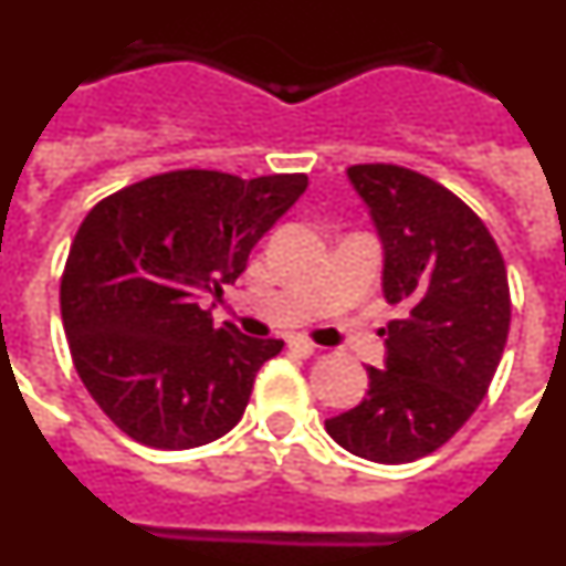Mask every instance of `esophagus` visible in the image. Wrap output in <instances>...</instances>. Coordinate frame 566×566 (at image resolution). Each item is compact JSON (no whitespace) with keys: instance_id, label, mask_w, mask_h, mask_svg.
Returning a JSON list of instances; mask_svg holds the SVG:
<instances>
[{"instance_id":"obj_1","label":"esophagus","mask_w":566,"mask_h":566,"mask_svg":"<svg viewBox=\"0 0 566 566\" xmlns=\"http://www.w3.org/2000/svg\"><path fill=\"white\" fill-rule=\"evenodd\" d=\"M289 348H292L294 354H300V357H312V354H317V345L306 337H292L289 339Z\"/></svg>"}]
</instances>
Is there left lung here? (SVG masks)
Instances as JSON below:
<instances>
[{"instance_id":"8db88e82","label":"left lung","mask_w":566,"mask_h":566,"mask_svg":"<svg viewBox=\"0 0 566 566\" xmlns=\"http://www.w3.org/2000/svg\"><path fill=\"white\" fill-rule=\"evenodd\" d=\"M348 181L382 240L385 300L405 317L388 323L363 402L326 431L354 457L405 464L442 448L488 394L510 332L507 269L482 218L428 175L357 164Z\"/></svg>"}]
</instances>
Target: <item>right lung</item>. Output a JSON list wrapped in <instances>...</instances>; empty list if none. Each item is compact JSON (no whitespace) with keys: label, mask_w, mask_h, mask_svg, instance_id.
<instances>
[{"label":"right lung","mask_w":566,"mask_h":566,"mask_svg":"<svg viewBox=\"0 0 566 566\" xmlns=\"http://www.w3.org/2000/svg\"><path fill=\"white\" fill-rule=\"evenodd\" d=\"M306 187L303 172L175 169L90 209L64 263L62 323L84 388L129 439L187 451L240 422L283 339L214 328L201 297L240 277Z\"/></svg>","instance_id":"1"}]
</instances>
